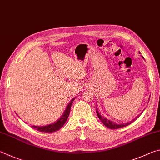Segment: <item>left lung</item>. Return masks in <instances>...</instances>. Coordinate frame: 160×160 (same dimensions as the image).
<instances>
[{
    "label": "left lung",
    "instance_id": "1",
    "mask_svg": "<svg viewBox=\"0 0 160 160\" xmlns=\"http://www.w3.org/2000/svg\"><path fill=\"white\" fill-rule=\"evenodd\" d=\"M139 53H141V52H139ZM96 111H97V116L98 117V118L100 119V120L102 122V123L104 124V125H105L106 127H108V128H109V129H119V128H121V127H125V126L129 125V124H130L131 123H132V122H130L127 123L125 124H115L114 122H110L109 120H107V119L103 118L101 117V115H100L99 112L97 111V110H96ZM138 117H139V116H138V117L136 118V119H134V120H136V119H137Z\"/></svg>",
    "mask_w": 160,
    "mask_h": 160
}]
</instances>
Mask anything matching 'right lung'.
<instances>
[{"mask_svg": "<svg viewBox=\"0 0 160 160\" xmlns=\"http://www.w3.org/2000/svg\"><path fill=\"white\" fill-rule=\"evenodd\" d=\"M74 101V98L70 102V103L68 104V106L67 108H66V110H65L63 115L62 116L59 120H58L57 122H55L54 124H49V125L45 126V127H38V126H31L32 128H33L34 129L39 131V132H46V133H52V132H57L59 129H60L63 126V124L66 123V120L68 118L69 113H70V110L71 108L72 103V101Z\"/></svg>", "mask_w": 160, "mask_h": 160, "instance_id": "add662e5", "label": "right lung"}]
</instances>
